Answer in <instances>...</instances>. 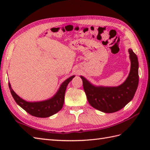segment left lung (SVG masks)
Returning <instances> with one entry per match:
<instances>
[{
	"instance_id": "1",
	"label": "left lung",
	"mask_w": 150,
	"mask_h": 150,
	"mask_svg": "<svg viewBox=\"0 0 150 150\" xmlns=\"http://www.w3.org/2000/svg\"><path fill=\"white\" fill-rule=\"evenodd\" d=\"M131 69L126 80L117 87L95 86L82 76L81 78L91 106L104 113H114L122 109L134 97L139 84V62L136 54L128 50Z\"/></svg>"
}]
</instances>
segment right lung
<instances>
[{
  "label": "right lung",
  "instance_id": "right-lung-1",
  "mask_svg": "<svg viewBox=\"0 0 150 150\" xmlns=\"http://www.w3.org/2000/svg\"><path fill=\"white\" fill-rule=\"evenodd\" d=\"M75 76L73 75L65 81H64L57 91L56 94L48 100L40 101V102H27L22 99L15 93V92L12 90L11 84L8 82L9 88L10 90L12 97L18 105H19L22 109L32 116L45 118L49 117L57 113L62 109L64 102V95L66 90V87L69 82L71 81Z\"/></svg>",
  "mask_w": 150,
  "mask_h": 150
}]
</instances>
